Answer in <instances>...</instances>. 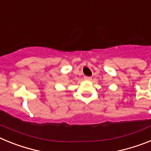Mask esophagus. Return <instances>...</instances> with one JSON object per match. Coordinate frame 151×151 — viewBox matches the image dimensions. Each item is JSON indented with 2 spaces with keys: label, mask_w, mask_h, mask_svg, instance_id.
Segmentation results:
<instances>
[{
  "label": "esophagus",
  "mask_w": 151,
  "mask_h": 151,
  "mask_svg": "<svg viewBox=\"0 0 151 151\" xmlns=\"http://www.w3.org/2000/svg\"><path fill=\"white\" fill-rule=\"evenodd\" d=\"M84 78H85V80H87V81H91V80L92 79L91 77L90 76H85L84 77Z\"/></svg>",
  "instance_id": "1"
}]
</instances>
